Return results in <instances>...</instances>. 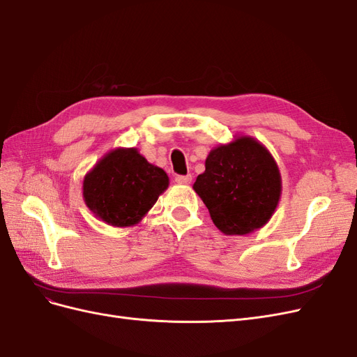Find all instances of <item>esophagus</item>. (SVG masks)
<instances>
[{
  "instance_id": "obj_1",
  "label": "esophagus",
  "mask_w": 357,
  "mask_h": 357,
  "mask_svg": "<svg viewBox=\"0 0 357 357\" xmlns=\"http://www.w3.org/2000/svg\"><path fill=\"white\" fill-rule=\"evenodd\" d=\"M176 181L178 183V185H189V183L192 181V176L190 174H188V176H177Z\"/></svg>"
}]
</instances>
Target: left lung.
<instances>
[{"label":"left lung","instance_id":"obj_1","mask_svg":"<svg viewBox=\"0 0 357 357\" xmlns=\"http://www.w3.org/2000/svg\"><path fill=\"white\" fill-rule=\"evenodd\" d=\"M193 189L223 234L245 235L273 215L282 180L268 150L256 139L241 137L211 150Z\"/></svg>","mask_w":357,"mask_h":357}]
</instances>
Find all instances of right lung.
<instances>
[{
    "instance_id": "obj_1",
    "label": "right lung",
    "mask_w": 357,
    "mask_h": 357,
    "mask_svg": "<svg viewBox=\"0 0 357 357\" xmlns=\"http://www.w3.org/2000/svg\"><path fill=\"white\" fill-rule=\"evenodd\" d=\"M167 188L164 169L149 164L137 149H117L86 174L83 197L105 223L129 226L142 220Z\"/></svg>"
}]
</instances>
